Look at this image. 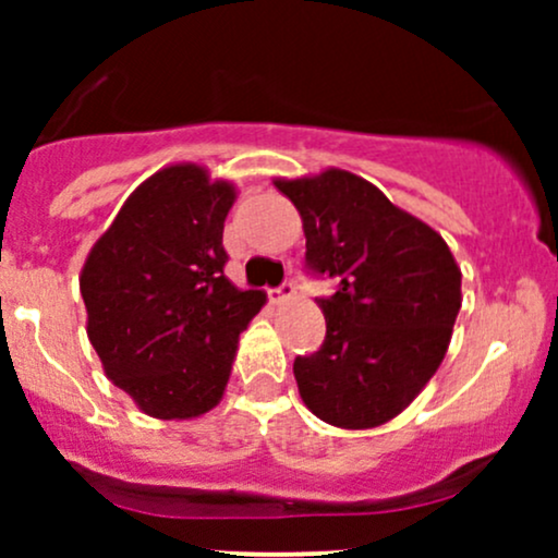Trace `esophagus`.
I'll list each match as a JSON object with an SVG mask.
<instances>
[{"label": "esophagus", "mask_w": 558, "mask_h": 558, "mask_svg": "<svg viewBox=\"0 0 558 558\" xmlns=\"http://www.w3.org/2000/svg\"><path fill=\"white\" fill-rule=\"evenodd\" d=\"M293 296H296V286H293L291 280H286L283 286L272 288V291H270V301H272V304H283V301H291Z\"/></svg>", "instance_id": "esophagus-1"}]
</instances>
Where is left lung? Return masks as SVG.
<instances>
[{
	"instance_id": "obj_1",
	"label": "left lung",
	"mask_w": 558,
	"mask_h": 558,
	"mask_svg": "<svg viewBox=\"0 0 558 558\" xmlns=\"http://www.w3.org/2000/svg\"><path fill=\"white\" fill-rule=\"evenodd\" d=\"M304 222L306 267L338 280L317 299L325 341L296 356L306 409L343 430L393 420L444 362L462 306V270L430 226L349 170L278 178Z\"/></svg>"
}]
</instances>
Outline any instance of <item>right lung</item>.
<instances>
[{
    "label": "right lung",
    "instance_id": "add662e5",
    "mask_svg": "<svg viewBox=\"0 0 558 558\" xmlns=\"http://www.w3.org/2000/svg\"><path fill=\"white\" fill-rule=\"evenodd\" d=\"M235 185L170 165L125 198L81 270L88 341L144 414L191 420L226 393L239 336L265 306L222 272Z\"/></svg>",
    "mask_w": 558,
    "mask_h": 558
}]
</instances>
